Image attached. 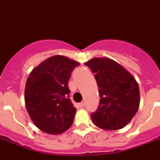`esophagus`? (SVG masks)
<instances>
[{
	"instance_id": "esophagus-1",
	"label": "esophagus",
	"mask_w": 160,
	"mask_h": 160,
	"mask_svg": "<svg viewBox=\"0 0 160 160\" xmlns=\"http://www.w3.org/2000/svg\"><path fill=\"white\" fill-rule=\"evenodd\" d=\"M79 106H80V108H83V107L85 106V103L84 102H81L79 104Z\"/></svg>"
}]
</instances>
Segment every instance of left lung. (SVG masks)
<instances>
[{"instance_id": "1", "label": "left lung", "mask_w": 160, "mask_h": 160, "mask_svg": "<svg viewBox=\"0 0 160 160\" xmlns=\"http://www.w3.org/2000/svg\"><path fill=\"white\" fill-rule=\"evenodd\" d=\"M85 65L95 74L100 97L97 109L90 115L93 123L108 130L124 128L139 109L138 83L123 66L109 58H94Z\"/></svg>"}]
</instances>
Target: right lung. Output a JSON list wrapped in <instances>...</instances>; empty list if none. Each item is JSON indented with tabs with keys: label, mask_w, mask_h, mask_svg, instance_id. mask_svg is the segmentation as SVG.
I'll use <instances>...</instances> for the list:
<instances>
[{
	"label": "right lung",
	"mask_w": 160,
	"mask_h": 160,
	"mask_svg": "<svg viewBox=\"0 0 160 160\" xmlns=\"http://www.w3.org/2000/svg\"><path fill=\"white\" fill-rule=\"evenodd\" d=\"M80 63L62 55L46 59L29 75L25 102L34 124L47 134H59L73 124L75 109L68 87L71 72Z\"/></svg>",
	"instance_id": "add662e5"
}]
</instances>
